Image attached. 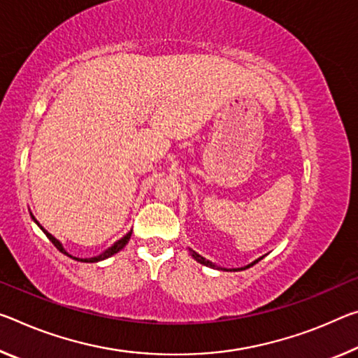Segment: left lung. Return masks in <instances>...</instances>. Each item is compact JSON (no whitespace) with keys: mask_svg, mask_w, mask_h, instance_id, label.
Masks as SVG:
<instances>
[{"mask_svg":"<svg viewBox=\"0 0 358 358\" xmlns=\"http://www.w3.org/2000/svg\"><path fill=\"white\" fill-rule=\"evenodd\" d=\"M191 253H192V258H194V259H197V261H199V263H201V264H206V266H210V268H215V264H212V263H210V261H207L206 258H203V257H201V255H199V253H196V252H192V250H191ZM259 259H263V258H258L257 261H253V263H252V264H248V266H245V268H241V269H232V271H243V269L250 268V266H253V264H257Z\"/></svg>","mask_w":358,"mask_h":358,"instance_id":"obj_1","label":"left lung"}]
</instances>
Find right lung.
I'll return each instance as SVG.
<instances>
[{
    "label": "right lung",
    "instance_id": "obj_1",
    "mask_svg": "<svg viewBox=\"0 0 358 358\" xmlns=\"http://www.w3.org/2000/svg\"><path fill=\"white\" fill-rule=\"evenodd\" d=\"M36 221V220H35ZM36 223H38V221H36ZM38 226H39V223H38ZM39 228H41V226H39ZM43 229V228H41ZM44 231V234H46L48 236V239L50 241V242H52L54 243V247L57 248V250H59V252H62V253H65L66 255V257H70V258H73L71 257V255H68L66 252H65V248L64 247H62V243L59 242V241H57L55 239V237L52 236V234H49V232L46 231V229H43ZM130 234H132V232H129V234H126V236H124L122 237V239L121 241H117L116 243H115V245H111L110 248H108V250H105L103 253H101V255H99V257H94V258H84V259H81V258H75L76 261H84V263H95V261H101V259H105V258H110L111 257V255H115V253H117L119 250H122V248L124 247H126V243L129 242V239H130Z\"/></svg>",
    "mask_w": 358,
    "mask_h": 358
}]
</instances>
